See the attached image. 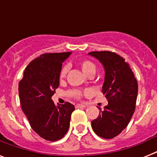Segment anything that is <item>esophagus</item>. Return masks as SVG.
Segmentation results:
<instances>
[{"mask_svg":"<svg viewBox=\"0 0 157 157\" xmlns=\"http://www.w3.org/2000/svg\"><path fill=\"white\" fill-rule=\"evenodd\" d=\"M86 106L84 104H76V108H84V107H86Z\"/></svg>","mask_w":157,"mask_h":157,"instance_id":"34e87169","label":"esophagus"}]
</instances>
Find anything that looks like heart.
<instances>
[{
    "mask_svg": "<svg viewBox=\"0 0 157 157\" xmlns=\"http://www.w3.org/2000/svg\"><path fill=\"white\" fill-rule=\"evenodd\" d=\"M80 65H81V67L82 69V71H84V73L86 74V75H94L96 71V65L93 62L89 60V59H84L80 63ZM67 67L64 66L62 67L61 71H60V73H59V78L63 79L67 75ZM69 94L74 98H76V99H81L83 96L84 93L81 90H73L70 91Z\"/></svg>",
    "mask_w": 157,
    "mask_h": 157,
    "instance_id": "1",
    "label": "heart"
}]
</instances>
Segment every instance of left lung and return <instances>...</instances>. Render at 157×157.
<instances>
[{
  "label": "left lung",
  "mask_w": 157,
  "mask_h": 157,
  "mask_svg": "<svg viewBox=\"0 0 157 157\" xmlns=\"http://www.w3.org/2000/svg\"><path fill=\"white\" fill-rule=\"evenodd\" d=\"M103 63L105 81L102 93L108 104L98 117L91 122L97 135L106 139H113L126 128L134 114L138 95V82L134 71L122 57L112 51L89 53Z\"/></svg>",
  "instance_id": "left-lung-1"
}]
</instances>
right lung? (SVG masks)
Instances as JSON below:
<instances>
[{
  "label": "right lung",
  "instance_id": "obj_1",
  "mask_svg": "<svg viewBox=\"0 0 157 157\" xmlns=\"http://www.w3.org/2000/svg\"><path fill=\"white\" fill-rule=\"evenodd\" d=\"M70 52L45 53L29 63L18 84L23 112L32 129L42 139L57 141L69 129L75 107L68 102L55 107L51 97L59 86L62 63Z\"/></svg>",
  "mask_w": 157,
  "mask_h": 157
}]
</instances>
